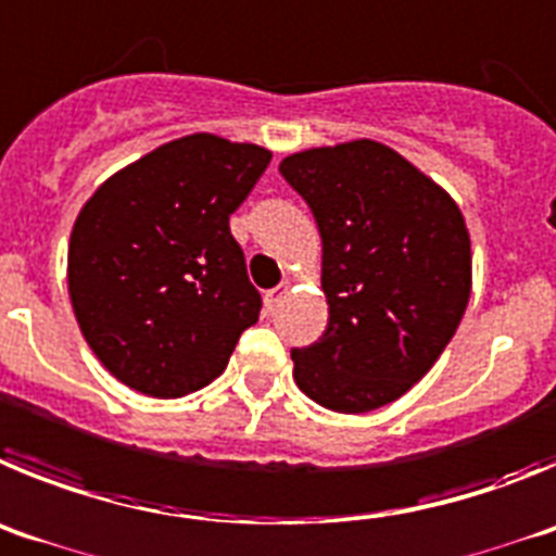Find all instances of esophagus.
Wrapping results in <instances>:
<instances>
[{"instance_id": "34e87169", "label": "esophagus", "mask_w": 556, "mask_h": 556, "mask_svg": "<svg viewBox=\"0 0 556 556\" xmlns=\"http://www.w3.org/2000/svg\"><path fill=\"white\" fill-rule=\"evenodd\" d=\"M285 293H288V285H277V288L266 290V313L268 315L277 313V307H279V302L285 299Z\"/></svg>"}]
</instances>
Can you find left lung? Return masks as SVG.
<instances>
[{
    "instance_id": "1",
    "label": "left lung",
    "mask_w": 556,
    "mask_h": 556,
    "mask_svg": "<svg viewBox=\"0 0 556 556\" xmlns=\"http://www.w3.org/2000/svg\"><path fill=\"white\" fill-rule=\"evenodd\" d=\"M279 174L324 243L327 332L293 349V379L334 413L404 396L443 354L471 296V238L443 188L377 141L307 149Z\"/></svg>"
}]
</instances>
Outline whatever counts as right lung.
Masks as SVG:
<instances>
[{"label":"right lung","mask_w":556,"mask_h":556,"mask_svg":"<svg viewBox=\"0 0 556 556\" xmlns=\"http://www.w3.org/2000/svg\"><path fill=\"white\" fill-rule=\"evenodd\" d=\"M268 163V149L197 132L113 174L79 210L68 293L118 382L177 399L227 368L263 307L229 216Z\"/></svg>","instance_id":"right-lung-1"}]
</instances>
